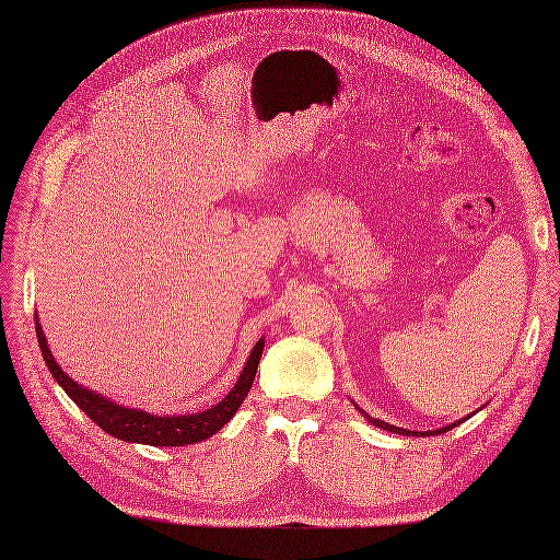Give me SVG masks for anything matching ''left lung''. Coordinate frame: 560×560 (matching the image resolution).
<instances>
[{
  "label": "left lung",
  "mask_w": 560,
  "mask_h": 560,
  "mask_svg": "<svg viewBox=\"0 0 560 560\" xmlns=\"http://www.w3.org/2000/svg\"><path fill=\"white\" fill-rule=\"evenodd\" d=\"M368 416V413H365ZM368 421H371L373 425H377V428H385V431H392V433H399V435H438V433H447L450 428H455L457 423H452V425H447V428H440V431H428V433H419V431H407V428H397V425H389V423H385V421H377V419H371V416H368Z\"/></svg>",
  "instance_id": "1"
}]
</instances>
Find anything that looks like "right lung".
Here are the masks:
<instances>
[{
  "instance_id": "right-lung-1",
  "label": "right lung",
  "mask_w": 560,
  "mask_h": 560,
  "mask_svg": "<svg viewBox=\"0 0 560 560\" xmlns=\"http://www.w3.org/2000/svg\"><path fill=\"white\" fill-rule=\"evenodd\" d=\"M35 335H38V343L43 351V359L50 368V373L67 395L77 401V407L86 411L91 421H96L105 433H110L120 440H129V443H144V445H161V447H177V445H192L199 440L211 438L219 431L221 425L233 419V413L241 409L243 399L247 397L249 387L255 383L257 365L261 359V349H265V341H257V347L249 353V359L243 368L241 377H237L235 387L229 392V397L219 401L217 407H211L201 413L192 416H151L147 411L137 409H125L120 404L110 399H103L96 392L77 385L74 380L62 373L52 359L50 349H47V341L43 335V327L35 323Z\"/></svg>"
}]
</instances>
